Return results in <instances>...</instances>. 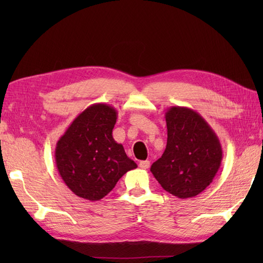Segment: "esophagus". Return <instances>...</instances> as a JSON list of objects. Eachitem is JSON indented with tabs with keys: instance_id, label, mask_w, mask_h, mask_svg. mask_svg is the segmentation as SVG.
<instances>
[{
	"instance_id": "esophagus-1",
	"label": "esophagus",
	"mask_w": 263,
	"mask_h": 263,
	"mask_svg": "<svg viewBox=\"0 0 263 263\" xmlns=\"http://www.w3.org/2000/svg\"><path fill=\"white\" fill-rule=\"evenodd\" d=\"M139 166H140V168H142V170H148L150 167V161L149 160H141L140 163H139Z\"/></svg>"
}]
</instances>
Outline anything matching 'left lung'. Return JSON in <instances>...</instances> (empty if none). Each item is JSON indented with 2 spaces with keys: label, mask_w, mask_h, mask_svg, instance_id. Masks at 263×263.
Instances as JSON below:
<instances>
[{
  "label": "left lung",
  "mask_w": 263,
  "mask_h": 263,
  "mask_svg": "<svg viewBox=\"0 0 263 263\" xmlns=\"http://www.w3.org/2000/svg\"><path fill=\"white\" fill-rule=\"evenodd\" d=\"M165 119L166 149L150 172L165 191L180 199L193 198L210 185L219 170L220 141L203 117L191 108L172 106Z\"/></svg>",
  "instance_id": "left-lung-1"
}]
</instances>
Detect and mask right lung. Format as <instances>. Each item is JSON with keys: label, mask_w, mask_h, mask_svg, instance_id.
Here are the masks:
<instances>
[{"label": "right lung", "mask_w": 263, "mask_h": 263, "mask_svg": "<svg viewBox=\"0 0 263 263\" xmlns=\"http://www.w3.org/2000/svg\"><path fill=\"white\" fill-rule=\"evenodd\" d=\"M117 110L104 103L92 104L78 115L55 148L60 176L72 192L98 201L114 189L137 164L113 138Z\"/></svg>", "instance_id": "obj_1"}]
</instances>
